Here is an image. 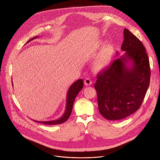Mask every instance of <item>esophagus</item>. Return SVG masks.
<instances>
[{
	"label": "esophagus",
	"instance_id": "esophagus-1",
	"mask_svg": "<svg viewBox=\"0 0 160 160\" xmlns=\"http://www.w3.org/2000/svg\"><path fill=\"white\" fill-rule=\"evenodd\" d=\"M85 85H87V86H89V85H92V80L90 78H87L85 80Z\"/></svg>",
	"mask_w": 160,
	"mask_h": 160
}]
</instances>
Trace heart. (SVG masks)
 I'll return each instance as SVG.
<instances>
[{
  "mask_svg": "<svg viewBox=\"0 0 160 160\" xmlns=\"http://www.w3.org/2000/svg\"><path fill=\"white\" fill-rule=\"evenodd\" d=\"M103 47L104 44L99 42L96 43L92 49V54L93 56H96L98 52L102 49L98 54L93 65V69L96 72L101 71L108 67L111 64L114 57V51L112 46H107L104 48Z\"/></svg>",
  "mask_w": 160,
  "mask_h": 160,
  "instance_id": "obj_1",
  "label": "heart"
}]
</instances>
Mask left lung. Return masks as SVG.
Segmentation results:
<instances>
[{"mask_svg":"<svg viewBox=\"0 0 160 160\" xmlns=\"http://www.w3.org/2000/svg\"><path fill=\"white\" fill-rule=\"evenodd\" d=\"M124 38L121 49L126 51L124 55L98 73L95 83L99 111L111 121L124 119L138 110L150 85L151 72L145 48L126 28Z\"/></svg>","mask_w":160,"mask_h":160,"instance_id":"obj_1","label":"left lung"}]
</instances>
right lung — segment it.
<instances>
[{"label":"right lung","mask_w":160,"mask_h":160,"mask_svg":"<svg viewBox=\"0 0 160 160\" xmlns=\"http://www.w3.org/2000/svg\"><path fill=\"white\" fill-rule=\"evenodd\" d=\"M36 38H38V36H35L33 38L30 39L27 43L29 42L30 41H31L32 40ZM83 81L82 79H79L77 80L75 82L72 84V85L70 87L67 94V105H66L65 111L64 114L62 115V116L60 119H58L54 121H34L37 122L42 123L44 124H48V125L59 124L65 122L68 119V118L71 114L73 104L77 97V95L80 92V91L83 88Z\"/></svg>","instance_id":"obj_1"}]
</instances>
